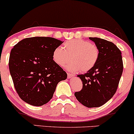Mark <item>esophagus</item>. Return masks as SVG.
I'll list each match as a JSON object with an SVG mask.
<instances>
[{
	"instance_id": "34e87169",
	"label": "esophagus",
	"mask_w": 134,
	"mask_h": 134,
	"mask_svg": "<svg viewBox=\"0 0 134 134\" xmlns=\"http://www.w3.org/2000/svg\"><path fill=\"white\" fill-rule=\"evenodd\" d=\"M74 77V74H70V73L67 74V77H68V79H72V78H73Z\"/></svg>"
}]
</instances>
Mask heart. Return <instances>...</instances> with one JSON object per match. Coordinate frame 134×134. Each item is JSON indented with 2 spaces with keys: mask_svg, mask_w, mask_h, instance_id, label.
<instances>
[{
  "mask_svg": "<svg viewBox=\"0 0 134 134\" xmlns=\"http://www.w3.org/2000/svg\"><path fill=\"white\" fill-rule=\"evenodd\" d=\"M55 49L52 55L53 61L60 67L66 66L70 72H86L96 65L99 56V49L95 44L83 40H71L66 41L63 46Z\"/></svg>",
  "mask_w": 134,
  "mask_h": 134,
  "instance_id": "heart-1",
  "label": "heart"
}]
</instances>
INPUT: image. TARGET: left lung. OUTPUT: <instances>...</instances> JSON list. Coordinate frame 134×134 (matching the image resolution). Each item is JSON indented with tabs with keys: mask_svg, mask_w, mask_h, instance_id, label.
Wrapping results in <instances>:
<instances>
[{
	"mask_svg": "<svg viewBox=\"0 0 134 134\" xmlns=\"http://www.w3.org/2000/svg\"><path fill=\"white\" fill-rule=\"evenodd\" d=\"M89 38L99 49V58L91 70L78 75L82 82V89L74 95L85 107H99L116 93L123 72V60L120 50L111 41Z\"/></svg>",
	"mask_w": 134,
	"mask_h": 134,
	"instance_id": "1",
	"label": "left lung"
}]
</instances>
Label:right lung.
Returning <instances> with one entry per match:
<instances>
[{
	"label": "right lung",
	"mask_w": 134,
	"mask_h": 134,
	"mask_svg": "<svg viewBox=\"0 0 134 134\" xmlns=\"http://www.w3.org/2000/svg\"><path fill=\"white\" fill-rule=\"evenodd\" d=\"M63 41L51 37L23 39L11 50L9 67L14 86L21 99L40 107L53 97L57 85L67 73L52 58Z\"/></svg>",
	"instance_id": "1"
}]
</instances>
